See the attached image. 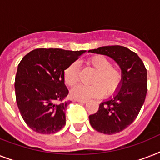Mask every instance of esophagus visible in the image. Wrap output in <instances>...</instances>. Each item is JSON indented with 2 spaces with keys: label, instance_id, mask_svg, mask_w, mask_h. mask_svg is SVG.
<instances>
[{
  "label": "esophagus",
  "instance_id": "obj_1",
  "mask_svg": "<svg viewBox=\"0 0 160 160\" xmlns=\"http://www.w3.org/2000/svg\"><path fill=\"white\" fill-rule=\"evenodd\" d=\"M75 101H77L79 103H81V104H85L87 102V100H75Z\"/></svg>",
  "mask_w": 160,
  "mask_h": 160
}]
</instances>
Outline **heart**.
<instances>
[{"label": "heart", "mask_w": 160, "mask_h": 160, "mask_svg": "<svg viewBox=\"0 0 160 160\" xmlns=\"http://www.w3.org/2000/svg\"><path fill=\"white\" fill-rule=\"evenodd\" d=\"M87 64L95 70L90 85H79L71 90V96L75 100H89L101 97L104 93L112 95L121 84L122 75L119 70L112 66V62L105 55H95L88 59ZM80 65L77 61L71 63L64 70V80L68 86H75L79 80Z\"/></svg>", "instance_id": "obj_1"}]
</instances>
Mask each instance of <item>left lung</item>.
I'll return each mask as SVG.
<instances>
[{
    "mask_svg": "<svg viewBox=\"0 0 160 160\" xmlns=\"http://www.w3.org/2000/svg\"><path fill=\"white\" fill-rule=\"evenodd\" d=\"M89 52L112 58L121 70L122 80L118 90L100 103L95 114L89 116L95 130L116 134L133 123L144 105L147 93L146 68L139 55L124 46H102Z\"/></svg>",
    "mask_w": 160,
    "mask_h": 160,
    "instance_id": "left-lung-1",
    "label": "left lung"
}]
</instances>
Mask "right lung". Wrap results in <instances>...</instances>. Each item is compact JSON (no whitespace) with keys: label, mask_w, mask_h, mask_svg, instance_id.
I'll return each instance as SVG.
<instances>
[{"label":"right lung","mask_w":160,"mask_h":160,"mask_svg":"<svg viewBox=\"0 0 160 160\" xmlns=\"http://www.w3.org/2000/svg\"><path fill=\"white\" fill-rule=\"evenodd\" d=\"M85 51L36 49L22 58L17 67L15 91L24 121L39 134L56 133L65 124L69 90L64 70Z\"/></svg>","instance_id":"add662e5"}]
</instances>
